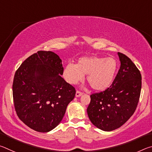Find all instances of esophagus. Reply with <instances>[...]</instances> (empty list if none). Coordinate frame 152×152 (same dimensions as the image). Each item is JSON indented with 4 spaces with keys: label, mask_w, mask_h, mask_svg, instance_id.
Returning a JSON list of instances; mask_svg holds the SVG:
<instances>
[{
    "label": "esophagus",
    "mask_w": 152,
    "mask_h": 152,
    "mask_svg": "<svg viewBox=\"0 0 152 152\" xmlns=\"http://www.w3.org/2000/svg\"><path fill=\"white\" fill-rule=\"evenodd\" d=\"M82 94H83V93H82V92H80V91H77L76 92V97H80V96H82Z\"/></svg>",
    "instance_id": "1"
}]
</instances>
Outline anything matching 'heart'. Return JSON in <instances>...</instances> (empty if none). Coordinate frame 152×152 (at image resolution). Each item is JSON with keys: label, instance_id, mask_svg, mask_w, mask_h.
<instances>
[{"label": "heart", "instance_id": "heart-1", "mask_svg": "<svg viewBox=\"0 0 152 152\" xmlns=\"http://www.w3.org/2000/svg\"><path fill=\"white\" fill-rule=\"evenodd\" d=\"M118 68L117 61L112 57L92 56L80 58L76 64H68L64 70V77L71 84L86 80L95 91H102L111 84Z\"/></svg>", "mask_w": 152, "mask_h": 152}]
</instances>
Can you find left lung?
Wrapping results in <instances>:
<instances>
[{
	"label": "left lung",
	"mask_w": 152,
	"mask_h": 152,
	"mask_svg": "<svg viewBox=\"0 0 152 152\" xmlns=\"http://www.w3.org/2000/svg\"><path fill=\"white\" fill-rule=\"evenodd\" d=\"M121 66L109 88L91 95L87 108L90 120L104 132L116 129L127 121L137 108L141 89L140 70L127 56L118 52Z\"/></svg>",
	"instance_id": "1"
}]
</instances>
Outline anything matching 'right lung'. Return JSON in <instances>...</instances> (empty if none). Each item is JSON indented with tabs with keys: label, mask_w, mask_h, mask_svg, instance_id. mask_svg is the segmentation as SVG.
<instances>
[{
	"label": "right lung",
	"mask_w": 152,
	"mask_h": 152,
	"mask_svg": "<svg viewBox=\"0 0 152 152\" xmlns=\"http://www.w3.org/2000/svg\"><path fill=\"white\" fill-rule=\"evenodd\" d=\"M63 72L61 60L56 53L39 51L15 72V110L20 121L36 132L46 133L57 127L75 96V88L61 78Z\"/></svg>",
	"instance_id": "add662e5"
}]
</instances>
